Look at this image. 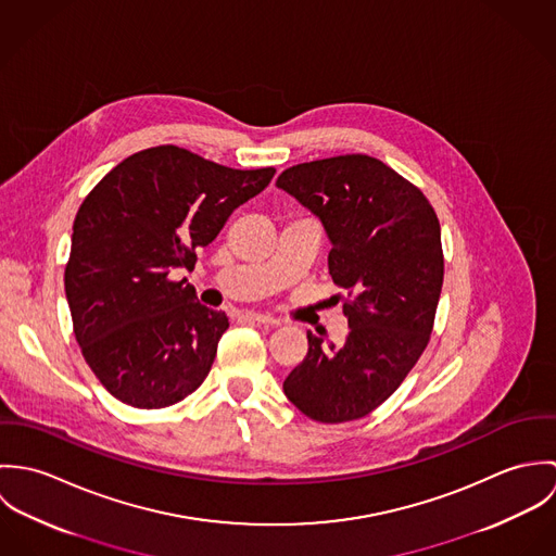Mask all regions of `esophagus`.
<instances>
[{
  "instance_id": "1",
  "label": "esophagus",
  "mask_w": 556,
  "mask_h": 556,
  "mask_svg": "<svg viewBox=\"0 0 556 556\" xmlns=\"http://www.w3.org/2000/svg\"><path fill=\"white\" fill-rule=\"evenodd\" d=\"M245 317H250L252 320L261 323V325H280L278 318L269 317V315H261V313H245Z\"/></svg>"
}]
</instances>
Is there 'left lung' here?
Segmentation results:
<instances>
[{"label": "left lung", "instance_id": "obj_1", "mask_svg": "<svg viewBox=\"0 0 556 556\" xmlns=\"http://www.w3.org/2000/svg\"><path fill=\"white\" fill-rule=\"evenodd\" d=\"M278 188L311 210L331 243L327 265L349 291L340 344L308 331V353L285 394L311 419L366 417L424 353L443 287L439 218L419 188L386 162L346 154L295 164Z\"/></svg>", "mask_w": 556, "mask_h": 556}]
</instances>
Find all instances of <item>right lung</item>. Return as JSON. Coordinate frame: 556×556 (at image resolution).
<instances>
[{"label":"right lung","mask_w":556,"mask_h":556,"mask_svg":"<svg viewBox=\"0 0 556 556\" xmlns=\"http://www.w3.org/2000/svg\"><path fill=\"white\" fill-rule=\"evenodd\" d=\"M274 173L159 146L119 162L85 197L64 285L83 357L111 396L164 408L205 381L229 318L168 274L192 269L197 248Z\"/></svg>","instance_id":"right-lung-1"}]
</instances>
